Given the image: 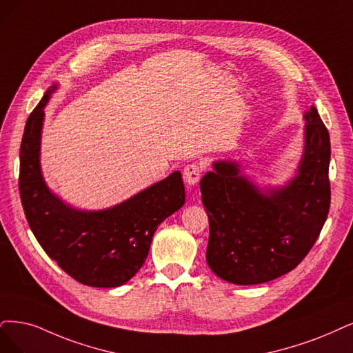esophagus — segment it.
<instances>
[{"mask_svg":"<svg viewBox=\"0 0 353 353\" xmlns=\"http://www.w3.org/2000/svg\"><path fill=\"white\" fill-rule=\"evenodd\" d=\"M202 176V167L198 164H189L183 170V179L189 186H196Z\"/></svg>","mask_w":353,"mask_h":353,"instance_id":"1","label":"esophagus"}]
</instances>
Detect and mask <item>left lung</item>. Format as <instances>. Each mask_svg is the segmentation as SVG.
I'll list each match as a JSON object with an SVG mask.
<instances>
[{
	"instance_id": "1",
	"label": "left lung",
	"mask_w": 353,
	"mask_h": 353,
	"mask_svg": "<svg viewBox=\"0 0 353 353\" xmlns=\"http://www.w3.org/2000/svg\"><path fill=\"white\" fill-rule=\"evenodd\" d=\"M303 154L282 185L260 186L234 160L212 161L201 180L210 219L206 263L218 278L257 285L296 268L330 208V137L317 109L304 114Z\"/></svg>"
}]
</instances>
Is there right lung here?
<instances>
[{
  "label": "right lung",
  "mask_w": 353,
  "mask_h": 353,
  "mask_svg": "<svg viewBox=\"0 0 353 353\" xmlns=\"http://www.w3.org/2000/svg\"><path fill=\"white\" fill-rule=\"evenodd\" d=\"M54 84L30 113L20 147L19 189L32 232L46 254L80 283L116 288L135 276L148 256L154 232L185 205L181 173L142 189L104 210H80L59 198L42 173L45 108Z\"/></svg>",
  "instance_id": "obj_1"
}]
</instances>
